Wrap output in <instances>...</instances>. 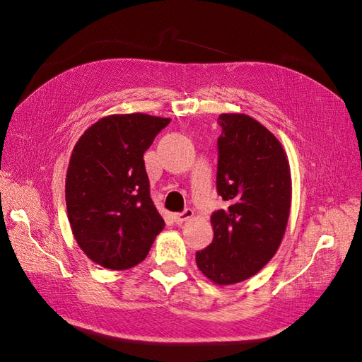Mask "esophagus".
Returning a JSON list of instances; mask_svg holds the SVG:
<instances>
[{
	"label": "esophagus",
	"mask_w": 362,
	"mask_h": 362,
	"mask_svg": "<svg viewBox=\"0 0 362 362\" xmlns=\"http://www.w3.org/2000/svg\"><path fill=\"white\" fill-rule=\"evenodd\" d=\"M192 217H193V210H190V208H187V210H184L182 213H175L173 214V218H175V222H177V223L187 222V221H190Z\"/></svg>",
	"instance_id": "1"
}]
</instances>
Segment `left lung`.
Here are the masks:
<instances>
[{
    "label": "left lung",
    "instance_id": "left-lung-1",
    "mask_svg": "<svg viewBox=\"0 0 362 362\" xmlns=\"http://www.w3.org/2000/svg\"><path fill=\"white\" fill-rule=\"evenodd\" d=\"M217 193L225 210L211 216L214 238L196 264L217 286L246 281L276 254L291 206V173L281 141L242 113L218 116Z\"/></svg>",
    "mask_w": 362,
    "mask_h": 362
}]
</instances>
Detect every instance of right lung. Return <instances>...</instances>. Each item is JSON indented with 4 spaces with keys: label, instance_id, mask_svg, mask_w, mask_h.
<instances>
[{
    "label": "right lung",
    "instance_id": "obj_1",
    "mask_svg": "<svg viewBox=\"0 0 362 362\" xmlns=\"http://www.w3.org/2000/svg\"><path fill=\"white\" fill-rule=\"evenodd\" d=\"M169 117L110 115L84 131L66 173V208L80 249L96 264L127 270L144 261L164 228L149 194L144 154Z\"/></svg>",
    "mask_w": 362,
    "mask_h": 362
}]
</instances>
